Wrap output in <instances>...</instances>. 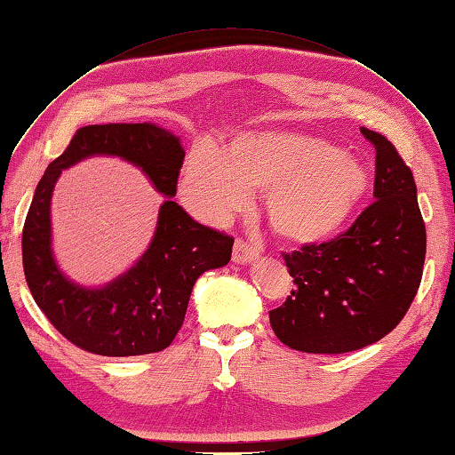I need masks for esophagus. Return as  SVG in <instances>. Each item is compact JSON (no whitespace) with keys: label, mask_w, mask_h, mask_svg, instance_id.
Returning a JSON list of instances; mask_svg holds the SVG:
<instances>
[{"label":"esophagus","mask_w":455,"mask_h":455,"mask_svg":"<svg viewBox=\"0 0 455 455\" xmlns=\"http://www.w3.org/2000/svg\"><path fill=\"white\" fill-rule=\"evenodd\" d=\"M255 255H258V250L248 240L238 238L235 242V253H232V261L235 263H250Z\"/></svg>","instance_id":"1"}]
</instances>
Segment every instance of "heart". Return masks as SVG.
Segmentation results:
<instances>
[{
	"instance_id": "heart-1",
	"label": "heart",
	"mask_w": 455,
	"mask_h": 455,
	"mask_svg": "<svg viewBox=\"0 0 455 455\" xmlns=\"http://www.w3.org/2000/svg\"><path fill=\"white\" fill-rule=\"evenodd\" d=\"M365 186V169L355 159L296 132H246L228 151L202 140L186 157L180 179L186 204L212 223L248 207L253 190H271V225L296 242L339 230Z\"/></svg>"
}]
</instances>
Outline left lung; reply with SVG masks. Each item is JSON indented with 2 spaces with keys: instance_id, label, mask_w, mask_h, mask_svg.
Here are the masks:
<instances>
[{
  "instance_id": "obj_1",
  "label": "left lung",
  "mask_w": 455,
  "mask_h": 455,
  "mask_svg": "<svg viewBox=\"0 0 455 455\" xmlns=\"http://www.w3.org/2000/svg\"><path fill=\"white\" fill-rule=\"evenodd\" d=\"M375 146V202L342 235L283 253L294 290L269 311L276 339L307 354H346L392 332L421 284L427 232L411 169L387 136Z\"/></svg>"
}]
</instances>
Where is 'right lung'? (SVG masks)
<instances>
[{
	"label": "right lung",
	"instance_id": "obj_1",
	"mask_svg": "<svg viewBox=\"0 0 455 455\" xmlns=\"http://www.w3.org/2000/svg\"><path fill=\"white\" fill-rule=\"evenodd\" d=\"M96 154L131 161L163 196L177 194L184 149L165 128L149 123L78 128L45 169L22 227L27 284L48 321L84 352L108 357L156 354L180 331L197 276L230 261L235 238L200 225L167 200L159 209L154 240L131 271L100 290L73 284L52 253L50 202L61 171Z\"/></svg>",
	"mask_w": 455,
	"mask_h": 455
}]
</instances>
